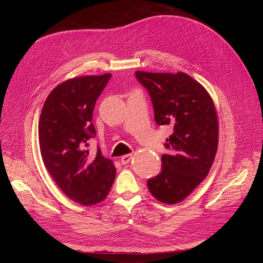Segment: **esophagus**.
<instances>
[{
    "label": "esophagus",
    "mask_w": 263,
    "mask_h": 263,
    "mask_svg": "<svg viewBox=\"0 0 263 263\" xmlns=\"http://www.w3.org/2000/svg\"><path fill=\"white\" fill-rule=\"evenodd\" d=\"M131 159H132V154H129V155H124V156H122L121 158H120V162H121V164H128L130 161H131Z\"/></svg>",
    "instance_id": "34e87169"
}]
</instances>
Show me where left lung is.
Segmentation results:
<instances>
[{
	"mask_svg": "<svg viewBox=\"0 0 263 263\" xmlns=\"http://www.w3.org/2000/svg\"><path fill=\"white\" fill-rule=\"evenodd\" d=\"M148 90L159 126L170 124V154L163 155L161 173L149 179L156 199L175 204L182 201L209 174L218 145V120L209 92L184 72L136 71Z\"/></svg>",
	"mask_w": 263,
	"mask_h": 263,
	"instance_id": "left-lung-1",
	"label": "left lung"
}]
</instances>
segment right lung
<instances>
[{
    "label": "right lung",
    "instance_id": "1",
    "mask_svg": "<svg viewBox=\"0 0 263 263\" xmlns=\"http://www.w3.org/2000/svg\"><path fill=\"white\" fill-rule=\"evenodd\" d=\"M110 73L69 79L55 87L41 109L39 148L52 179L65 194L82 205L104 200L116 168L98 148L90 156L85 147L96 134L91 122L95 103Z\"/></svg>",
    "mask_w": 263,
    "mask_h": 263
}]
</instances>
